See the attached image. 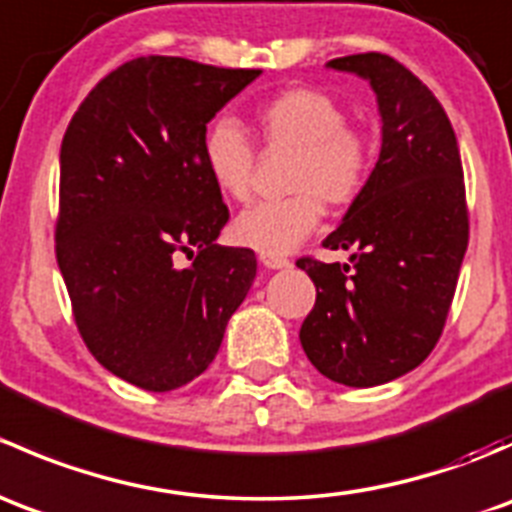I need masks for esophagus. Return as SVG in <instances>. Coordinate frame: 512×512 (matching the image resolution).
I'll return each mask as SVG.
<instances>
[{
    "instance_id": "34e87169",
    "label": "esophagus",
    "mask_w": 512,
    "mask_h": 512,
    "mask_svg": "<svg viewBox=\"0 0 512 512\" xmlns=\"http://www.w3.org/2000/svg\"><path fill=\"white\" fill-rule=\"evenodd\" d=\"M262 265L270 267V270H282V267L289 265V260L285 255H260Z\"/></svg>"
}]
</instances>
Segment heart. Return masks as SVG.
I'll list each match as a JSON object with an SVG mask.
<instances>
[{"label": "heart", "mask_w": 512, "mask_h": 512, "mask_svg": "<svg viewBox=\"0 0 512 512\" xmlns=\"http://www.w3.org/2000/svg\"><path fill=\"white\" fill-rule=\"evenodd\" d=\"M257 136L267 148H294L287 198L262 200L237 215L235 240L262 255H287L317 230L324 199L347 208L369 185L376 148L369 131L347 121L334 96L309 86L277 91L252 111ZM203 156L210 178L232 200H245L255 180L257 151L232 118L205 131Z\"/></svg>", "instance_id": "obj_1"}]
</instances>
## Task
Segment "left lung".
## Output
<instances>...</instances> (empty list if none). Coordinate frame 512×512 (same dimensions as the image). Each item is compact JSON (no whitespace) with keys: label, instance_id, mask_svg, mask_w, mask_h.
Here are the masks:
<instances>
[{"label":"left lung","instance_id":"8db88e82","mask_svg":"<svg viewBox=\"0 0 512 512\" xmlns=\"http://www.w3.org/2000/svg\"><path fill=\"white\" fill-rule=\"evenodd\" d=\"M332 69L371 81L381 153L344 223L322 242L352 262L299 257L317 287L299 342L319 374L366 389L416 369L441 339L468 247V205L456 133L433 91L379 51Z\"/></svg>","mask_w":512,"mask_h":512}]
</instances>
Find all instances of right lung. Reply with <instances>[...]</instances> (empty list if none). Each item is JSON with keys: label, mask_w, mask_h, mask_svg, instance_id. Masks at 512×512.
I'll list each match as a JSON object with an SVG mask.
<instances>
[{"label": "right lung", "mask_w": 512, "mask_h": 512, "mask_svg": "<svg viewBox=\"0 0 512 512\" xmlns=\"http://www.w3.org/2000/svg\"><path fill=\"white\" fill-rule=\"evenodd\" d=\"M257 76L138 56L98 81L64 133L56 262L89 352L138 389L203 374L255 280V252L215 245L230 210L203 138Z\"/></svg>", "instance_id": "obj_1"}]
</instances>
